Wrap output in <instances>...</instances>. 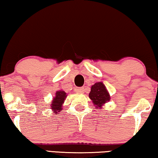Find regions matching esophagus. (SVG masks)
Returning a JSON list of instances; mask_svg holds the SVG:
<instances>
[{
  "label": "esophagus",
  "mask_w": 158,
  "mask_h": 158,
  "mask_svg": "<svg viewBox=\"0 0 158 158\" xmlns=\"http://www.w3.org/2000/svg\"><path fill=\"white\" fill-rule=\"evenodd\" d=\"M75 90V92L78 93V94H83L84 91H85V89H84V88H76Z\"/></svg>",
  "instance_id": "obj_1"
}]
</instances>
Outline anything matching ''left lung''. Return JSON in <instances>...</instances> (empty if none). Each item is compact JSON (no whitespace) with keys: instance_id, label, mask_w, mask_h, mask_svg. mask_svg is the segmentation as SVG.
Returning <instances> with one entry per match:
<instances>
[{"instance_id":"obj_1","label":"left lung","mask_w":158,"mask_h":158,"mask_svg":"<svg viewBox=\"0 0 158 158\" xmlns=\"http://www.w3.org/2000/svg\"><path fill=\"white\" fill-rule=\"evenodd\" d=\"M89 98L91 99L97 109H101L102 106L111 99L109 92L102 82H98L91 86Z\"/></svg>"}]
</instances>
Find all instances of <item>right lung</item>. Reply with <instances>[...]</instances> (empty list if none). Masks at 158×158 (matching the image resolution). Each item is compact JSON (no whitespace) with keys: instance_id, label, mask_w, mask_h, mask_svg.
<instances>
[{"instance_id":"add662e5","label":"right lung","mask_w":158,"mask_h":158,"mask_svg":"<svg viewBox=\"0 0 158 158\" xmlns=\"http://www.w3.org/2000/svg\"><path fill=\"white\" fill-rule=\"evenodd\" d=\"M67 97L66 93L64 90H59L56 92L55 96L51 103V108L54 113L57 114L62 109V104Z\"/></svg>"}]
</instances>
